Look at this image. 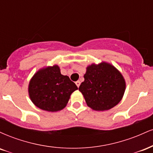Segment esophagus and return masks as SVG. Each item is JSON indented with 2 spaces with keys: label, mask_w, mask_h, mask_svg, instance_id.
<instances>
[{
  "label": "esophagus",
  "mask_w": 153,
  "mask_h": 153,
  "mask_svg": "<svg viewBox=\"0 0 153 153\" xmlns=\"http://www.w3.org/2000/svg\"><path fill=\"white\" fill-rule=\"evenodd\" d=\"M75 84H76L77 86L79 88V86H80V81H76V82H75Z\"/></svg>",
  "instance_id": "1"
}]
</instances>
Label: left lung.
I'll use <instances>...</instances> for the list:
<instances>
[{
	"instance_id": "obj_1",
	"label": "left lung",
	"mask_w": 153,
	"mask_h": 153,
	"mask_svg": "<svg viewBox=\"0 0 153 153\" xmlns=\"http://www.w3.org/2000/svg\"><path fill=\"white\" fill-rule=\"evenodd\" d=\"M84 81L79 91L88 106L103 111L117 106L122 99L126 82L122 73L113 65L106 62L95 63L86 68Z\"/></svg>"
}]
</instances>
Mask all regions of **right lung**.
<instances>
[{"instance_id": "right-lung-1", "label": "right lung", "mask_w": 153, "mask_h": 153, "mask_svg": "<svg viewBox=\"0 0 153 153\" xmlns=\"http://www.w3.org/2000/svg\"><path fill=\"white\" fill-rule=\"evenodd\" d=\"M78 87L57 65L41 68L31 78L28 92L31 101L40 109L56 112L63 109Z\"/></svg>"}]
</instances>
